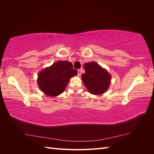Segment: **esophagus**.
Returning <instances> with one entry per match:
<instances>
[{
	"instance_id": "34e87169",
	"label": "esophagus",
	"mask_w": 154,
	"mask_h": 154,
	"mask_svg": "<svg viewBox=\"0 0 154 154\" xmlns=\"http://www.w3.org/2000/svg\"><path fill=\"white\" fill-rule=\"evenodd\" d=\"M81 74H82L81 70H80V69H78V76H81Z\"/></svg>"
}]
</instances>
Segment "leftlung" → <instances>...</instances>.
<instances>
[{
    "label": "left lung",
    "instance_id": "8db88e82",
    "mask_svg": "<svg viewBox=\"0 0 154 154\" xmlns=\"http://www.w3.org/2000/svg\"><path fill=\"white\" fill-rule=\"evenodd\" d=\"M83 68L85 72L82 74V79L91 94L100 95L108 90L111 75L106 69L95 62L85 63Z\"/></svg>",
    "mask_w": 154,
    "mask_h": 154
}]
</instances>
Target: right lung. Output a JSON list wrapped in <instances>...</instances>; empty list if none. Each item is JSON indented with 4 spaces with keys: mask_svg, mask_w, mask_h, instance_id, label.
<instances>
[{
    "mask_svg": "<svg viewBox=\"0 0 154 154\" xmlns=\"http://www.w3.org/2000/svg\"><path fill=\"white\" fill-rule=\"evenodd\" d=\"M77 74L71 62L58 61L39 72L37 83L45 95L55 97L62 94L70 78Z\"/></svg>",
    "mask_w": 154,
    "mask_h": 154,
    "instance_id": "obj_1",
    "label": "right lung"
}]
</instances>
